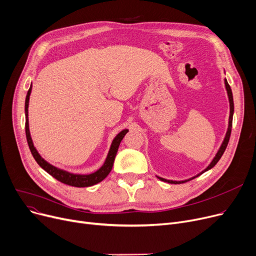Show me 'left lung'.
I'll list each match as a JSON object with an SVG mask.
<instances>
[{
	"instance_id": "left-lung-1",
	"label": "left lung",
	"mask_w": 256,
	"mask_h": 256,
	"mask_svg": "<svg viewBox=\"0 0 256 256\" xmlns=\"http://www.w3.org/2000/svg\"><path fill=\"white\" fill-rule=\"evenodd\" d=\"M225 86H226V90H227V94H228V98H229V103H230V116H229L228 130H227V133H226V136H225V138H224V140H223V144H221L220 149H218V151L216 155L214 156V160H212V162H210V164L208 168H206L204 170V171H202L200 174H198L197 176H194V177H192V178H190V179H188V180H184V181H173V180H166V179H164V178L158 177V178H160V180H162V181H166V182H168V184H184V182L190 181V180H192V179H194V178H196V177L200 176V175H201V174H203L204 172L208 171V170H210L212 168H214V166L216 164V162H218V160H220V158L222 157L223 153H224V152H225V150H226V147H227L228 142H229V138H230V134H231V128H232V116H234V96H232V92H231L230 85L228 84V82H227V80H226V79H225Z\"/></svg>"
}]
</instances>
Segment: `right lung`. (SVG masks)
Segmentation results:
<instances>
[{"label":"right lung","mask_w":256,"mask_h":256,"mask_svg":"<svg viewBox=\"0 0 256 256\" xmlns=\"http://www.w3.org/2000/svg\"><path fill=\"white\" fill-rule=\"evenodd\" d=\"M31 90H32V84H31V86H30V88L27 92L26 102H25V114H26L25 127H26V138H27L29 148H30V151H31V153L34 157V160H36V162H38L46 173H48L51 176H53L55 179H57L60 182H62V184H64L70 186H75V188L92 186L94 184H99V182H101L103 179H105L108 176V174L110 173V171H112L114 158H116V152H118V146H120L122 140H123L124 136H126V133L128 132V130L125 129L123 131H120L118 134L114 138L104 164L96 172H94L92 174H88V175H77V174H72V173H68L66 171H64V170H60V168L50 164L48 162H46L44 158L38 154V152L36 151L35 147L33 146V142H32V138L30 136L29 122H28V106H29V99H30Z\"/></svg>","instance_id":"add662e5"}]
</instances>
